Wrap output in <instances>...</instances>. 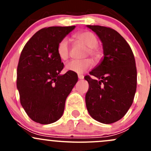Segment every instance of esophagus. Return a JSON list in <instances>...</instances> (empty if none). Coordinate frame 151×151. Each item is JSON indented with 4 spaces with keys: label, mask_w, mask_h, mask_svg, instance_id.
Returning a JSON list of instances; mask_svg holds the SVG:
<instances>
[{
    "label": "esophagus",
    "mask_w": 151,
    "mask_h": 151,
    "mask_svg": "<svg viewBox=\"0 0 151 151\" xmlns=\"http://www.w3.org/2000/svg\"><path fill=\"white\" fill-rule=\"evenodd\" d=\"M78 78L80 79V80H83V79H84V76H83V74H79Z\"/></svg>",
    "instance_id": "1"
}]
</instances>
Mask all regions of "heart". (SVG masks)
Here are the masks:
<instances>
[{
    "label": "heart",
    "instance_id": "b5f03b06",
    "mask_svg": "<svg viewBox=\"0 0 151 151\" xmlns=\"http://www.w3.org/2000/svg\"><path fill=\"white\" fill-rule=\"evenodd\" d=\"M74 38L80 43L88 47L86 55H90L94 60H99L103 56V52L100 47L97 46L98 39L93 33L91 31H82L76 33ZM70 45L69 40L64 38L60 41L57 47V52L59 57L63 60H66L69 57ZM93 62L91 59L85 58L82 60H72L66 64V69L68 71L83 74L85 71L91 68Z\"/></svg>",
    "mask_w": 151,
    "mask_h": 151
}]
</instances>
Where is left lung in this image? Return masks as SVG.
<instances>
[{"instance_id": "left-lung-1", "label": "left lung", "mask_w": 151, "mask_h": 151, "mask_svg": "<svg viewBox=\"0 0 151 151\" xmlns=\"http://www.w3.org/2000/svg\"><path fill=\"white\" fill-rule=\"evenodd\" d=\"M102 43L104 58L85 80L89 84L85 95L90 115L100 123L119 121L133 103L137 89L134 56L129 44L116 30L100 25H87Z\"/></svg>"}]
</instances>
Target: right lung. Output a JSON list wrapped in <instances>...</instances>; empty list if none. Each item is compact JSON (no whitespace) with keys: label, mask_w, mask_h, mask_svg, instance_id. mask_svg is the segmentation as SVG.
<instances>
[{"label":"right lung","mask_w":151,"mask_h":151,"mask_svg":"<svg viewBox=\"0 0 151 151\" xmlns=\"http://www.w3.org/2000/svg\"><path fill=\"white\" fill-rule=\"evenodd\" d=\"M75 26L41 29L24 47L17 66V87L20 103L31 120L50 124L63 115L66 99L78 80L77 74H60L63 63L57 52L60 40Z\"/></svg>","instance_id":"1"}]
</instances>
